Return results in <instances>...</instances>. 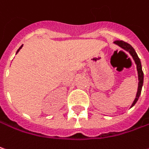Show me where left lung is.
Segmentation results:
<instances>
[{"instance_id": "1", "label": "left lung", "mask_w": 149, "mask_h": 149, "mask_svg": "<svg viewBox=\"0 0 149 149\" xmlns=\"http://www.w3.org/2000/svg\"><path fill=\"white\" fill-rule=\"evenodd\" d=\"M115 45L119 46L120 47H121L124 49L125 51H126L127 52L130 53V55L132 57L133 60L136 65V69H137V74H138V87H137V91H136V98L135 100L133 101L132 104L131 106V108H132L133 106L136 104V102H137L140 95H141V91H142V88H143V69H142V63H141V61L140 58H138L136 51L134 50V48L128 43L126 42H124L122 40H116L113 42Z\"/></svg>"}]
</instances>
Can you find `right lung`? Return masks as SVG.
<instances>
[{
	"instance_id": "add662e5",
	"label": "right lung",
	"mask_w": 149,
	"mask_h": 149,
	"mask_svg": "<svg viewBox=\"0 0 149 149\" xmlns=\"http://www.w3.org/2000/svg\"><path fill=\"white\" fill-rule=\"evenodd\" d=\"M23 47V45H22V46H21V47H20L18 48V50H17V52H16V54L17 53V52H19V50H20V49H21V48Z\"/></svg>"
}]
</instances>
